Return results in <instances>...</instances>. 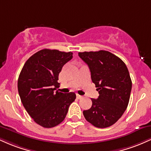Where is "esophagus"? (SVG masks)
Here are the masks:
<instances>
[{
  "instance_id": "obj_1",
  "label": "esophagus",
  "mask_w": 151,
  "mask_h": 151,
  "mask_svg": "<svg viewBox=\"0 0 151 151\" xmlns=\"http://www.w3.org/2000/svg\"><path fill=\"white\" fill-rule=\"evenodd\" d=\"M76 96H77V98L78 99H80L82 98V96H81V95L78 94V93H77V94H76Z\"/></svg>"
}]
</instances>
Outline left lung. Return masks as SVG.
<instances>
[{
	"label": "left lung",
	"instance_id": "obj_1",
	"mask_svg": "<svg viewBox=\"0 0 151 151\" xmlns=\"http://www.w3.org/2000/svg\"><path fill=\"white\" fill-rule=\"evenodd\" d=\"M89 67L99 96L83 111L86 120L97 128H106L119 120L127 108L132 81L127 67L120 58L105 50L79 52Z\"/></svg>",
	"mask_w": 151,
	"mask_h": 151
}]
</instances>
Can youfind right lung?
Listing matches in <instances>:
<instances>
[{"instance_id": "add662e5", "label": "right lung", "mask_w": 151, "mask_h": 151, "mask_svg": "<svg viewBox=\"0 0 151 151\" xmlns=\"http://www.w3.org/2000/svg\"><path fill=\"white\" fill-rule=\"evenodd\" d=\"M73 53L44 49L30 57L18 77V89L22 104L34 121L44 128H52L64 121L76 99L74 92L55 89L62 67Z\"/></svg>"}]
</instances>
